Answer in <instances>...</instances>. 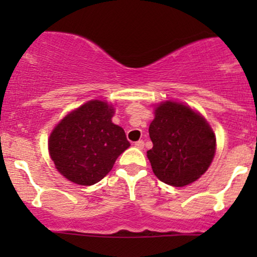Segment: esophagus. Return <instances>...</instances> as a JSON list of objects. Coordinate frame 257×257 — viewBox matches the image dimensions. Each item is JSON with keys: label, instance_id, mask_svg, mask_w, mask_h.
<instances>
[{"label": "esophagus", "instance_id": "34e87169", "mask_svg": "<svg viewBox=\"0 0 257 257\" xmlns=\"http://www.w3.org/2000/svg\"><path fill=\"white\" fill-rule=\"evenodd\" d=\"M136 145L137 148H138V149H144V142L143 141H138V142H136Z\"/></svg>", "mask_w": 257, "mask_h": 257}]
</instances>
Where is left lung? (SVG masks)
<instances>
[{
	"label": "left lung",
	"instance_id": "8db88e82",
	"mask_svg": "<svg viewBox=\"0 0 257 257\" xmlns=\"http://www.w3.org/2000/svg\"><path fill=\"white\" fill-rule=\"evenodd\" d=\"M153 148L147 155L153 172L168 185L185 186L208 170L216 138L204 116L183 103H160L149 125Z\"/></svg>",
	"mask_w": 257,
	"mask_h": 257
}]
</instances>
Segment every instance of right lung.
Returning a JSON list of instances; mask_svg holds the SVG:
<instances>
[{
	"instance_id": "1",
	"label": "right lung",
	"mask_w": 257,
	"mask_h": 257,
	"mask_svg": "<svg viewBox=\"0 0 257 257\" xmlns=\"http://www.w3.org/2000/svg\"><path fill=\"white\" fill-rule=\"evenodd\" d=\"M114 108L89 100L67 114L52 131L48 150L57 170L78 185H93L112 170L129 148L123 128L112 123Z\"/></svg>"
}]
</instances>
